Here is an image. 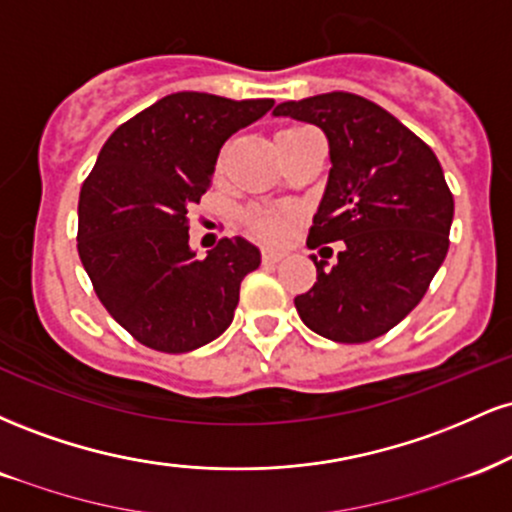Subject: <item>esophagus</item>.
I'll list each match as a JSON object with an SVG mask.
<instances>
[{
	"instance_id": "obj_1",
	"label": "esophagus",
	"mask_w": 512,
	"mask_h": 512,
	"mask_svg": "<svg viewBox=\"0 0 512 512\" xmlns=\"http://www.w3.org/2000/svg\"><path fill=\"white\" fill-rule=\"evenodd\" d=\"M281 257H284V252H281V250H274V248H264L262 250V262L264 264H276L281 260Z\"/></svg>"
}]
</instances>
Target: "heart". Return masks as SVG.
Masks as SVG:
<instances>
[{
    "label": "heart",
    "mask_w": 512,
    "mask_h": 512,
    "mask_svg": "<svg viewBox=\"0 0 512 512\" xmlns=\"http://www.w3.org/2000/svg\"><path fill=\"white\" fill-rule=\"evenodd\" d=\"M298 127H286L281 129L276 137H284V134L293 132ZM291 211L284 207H252L245 211V226L250 228L252 236L262 240H279L286 233V226H289Z\"/></svg>",
    "instance_id": "b5f03b06"
}]
</instances>
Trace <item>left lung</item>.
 <instances>
[{"mask_svg": "<svg viewBox=\"0 0 512 512\" xmlns=\"http://www.w3.org/2000/svg\"><path fill=\"white\" fill-rule=\"evenodd\" d=\"M274 115L325 132L332 168L308 248L344 240L332 269L313 255L317 281L293 301L298 315L339 344L383 337L421 303L448 255L455 202L443 168L431 146L356 93L286 101Z\"/></svg>", "mask_w": 512, "mask_h": 512, "instance_id": "1", "label": "left lung"}]
</instances>
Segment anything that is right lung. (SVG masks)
Returning <instances> with one entry per match:
<instances>
[{
	"instance_id": "right-lung-1",
	"label": "right lung",
	"mask_w": 512,
	"mask_h": 512,
	"mask_svg": "<svg viewBox=\"0 0 512 512\" xmlns=\"http://www.w3.org/2000/svg\"><path fill=\"white\" fill-rule=\"evenodd\" d=\"M272 98L170 93L110 134L79 195V248L93 291L149 349L185 354L233 322L240 281L260 267L245 238L190 250L187 211L209 190L223 142Z\"/></svg>"
}]
</instances>
